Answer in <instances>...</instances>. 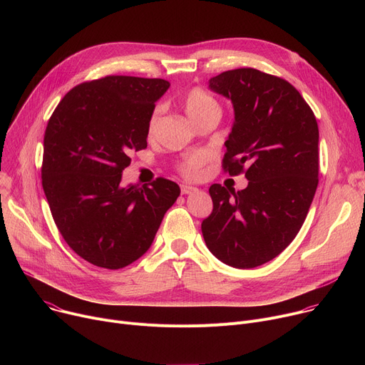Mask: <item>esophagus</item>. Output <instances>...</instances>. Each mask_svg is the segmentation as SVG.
Segmentation results:
<instances>
[{"label":"esophagus","instance_id":"1","mask_svg":"<svg viewBox=\"0 0 365 365\" xmlns=\"http://www.w3.org/2000/svg\"><path fill=\"white\" fill-rule=\"evenodd\" d=\"M180 190H182L183 195H190V193L196 192L197 189L193 187V186H190V185H182V186H180Z\"/></svg>","mask_w":365,"mask_h":365}]
</instances>
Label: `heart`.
Segmentation results:
<instances>
[{"instance_id": "b5f03b06", "label": "heart", "mask_w": 365, "mask_h": 365, "mask_svg": "<svg viewBox=\"0 0 365 365\" xmlns=\"http://www.w3.org/2000/svg\"><path fill=\"white\" fill-rule=\"evenodd\" d=\"M183 108H185L186 115L192 121H196V120H199L202 117L211 115V114H218V115L221 114V108L218 106L217 99L214 96H211L207 92L199 89V88H195L190 92H187V95L185 96V101H183ZM155 117H158V115L154 114L150 118V124H148V131L150 133L154 128ZM200 165H202V158H200V155H193V158H190L183 165L182 170H183V173L186 176H193Z\"/></svg>"}]
</instances>
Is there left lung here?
Returning a JSON list of instances; mask_svg holds the SVG:
<instances>
[{
  "mask_svg": "<svg viewBox=\"0 0 365 365\" xmlns=\"http://www.w3.org/2000/svg\"><path fill=\"white\" fill-rule=\"evenodd\" d=\"M207 83L232 102L224 169L245 172L248 186L238 192L210 187L214 210L203 220L202 234L222 263L254 269L277 257L304 222L318 187V123L282 78L242 68Z\"/></svg>",
  "mask_w": 365,
  "mask_h": 365,
  "instance_id": "1",
  "label": "left lung"
}]
</instances>
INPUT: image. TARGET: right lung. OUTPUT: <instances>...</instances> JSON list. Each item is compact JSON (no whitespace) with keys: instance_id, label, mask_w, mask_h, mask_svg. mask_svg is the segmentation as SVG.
<instances>
[{"instance_id":"right-lung-1","label":"right lung","mask_w":365,"mask_h":365,"mask_svg":"<svg viewBox=\"0 0 365 365\" xmlns=\"http://www.w3.org/2000/svg\"><path fill=\"white\" fill-rule=\"evenodd\" d=\"M170 83L107 76L75 86L51 114L43 147L41 183L68 245L93 266L117 270L151 247L180 187L121 185L130 153L147 147L148 124Z\"/></svg>"}]
</instances>
